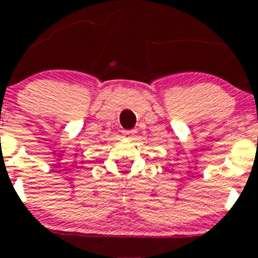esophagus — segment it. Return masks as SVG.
<instances>
[{
    "label": "esophagus",
    "instance_id": "obj_1",
    "mask_svg": "<svg viewBox=\"0 0 258 258\" xmlns=\"http://www.w3.org/2000/svg\"><path fill=\"white\" fill-rule=\"evenodd\" d=\"M122 133L126 138L133 139V137H135V135H136V131L135 130H130V131H122Z\"/></svg>",
    "mask_w": 258,
    "mask_h": 258
}]
</instances>
